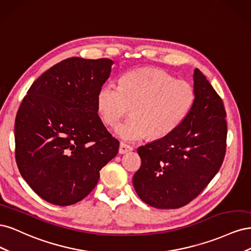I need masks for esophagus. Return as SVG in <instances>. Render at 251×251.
I'll use <instances>...</instances> for the list:
<instances>
[{
	"label": "esophagus",
	"instance_id": "obj_1",
	"mask_svg": "<svg viewBox=\"0 0 251 251\" xmlns=\"http://www.w3.org/2000/svg\"><path fill=\"white\" fill-rule=\"evenodd\" d=\"M133 151V148L131 146H127V144L123 143V142L120 143V146H119V154H121V155L126 154V153H128V151Z\"/></svg>",
	"mask_w": 251,
	"mask_h": 251
}]
</instances>
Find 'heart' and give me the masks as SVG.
<instances>
[{
    "label": "heart",
    "mask_w": 251,
    "mask_h": 251,
    "mask_svg": "<svg viewBox=\"0 0 251 251\" xmlns=\"http://www.w3.org/2000/svg\"><path fill=\"white\" fill-rule=\"evenodd\" d=\"M195 102L191 83L176 80L164 70L140 68L123 75L119 86L104 83L98 90L96 104L102 120L116 126L126 114L132 116L116 130L121 139L139 141L150 135L159 139L183 123Z\"/></svg>",
    "instance_id": "b5f03b06"
}]
</instances>
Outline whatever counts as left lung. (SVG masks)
I'll use <instances>...</instances> for the list:
<instances>
[{"instance_id": "obj_1", "label": "left lung", "mask_w": 251, "mask_h": 251, "mask_svg": "<svg viewBox=\"0 0 251 251\" xmlns=\"http://www.w3.org/2000/svg\"><path fill=\"white\" fill-rule=\"evenodd\" d=\"M195 102L173 133L138 148L140 169L133 177L139 198L161 209L195 199L221 168L226 150V112L210 82L194 71Z\"/></svg>"}]
</instances>
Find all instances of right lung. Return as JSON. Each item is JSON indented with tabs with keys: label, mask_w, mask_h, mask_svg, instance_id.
<instances>
[{
	"label": "right lung",
	"mask_w": 251,
	"mask_h": 251,
	"mask_svg": "<svg viewBox=\"0 0 251 251\" xmlns=\"http://www.w3.org/2000/svg\"><path fill=\"white\" fill-rule=\"evenodd\" d=\"M113 60L71 57L51 67L28 90L14 125L22 177L42 199L67 206L96 186L118 153L98 116L96 97Z\"/></svg>",
	"instance_id": "1"
}]
</instances>
